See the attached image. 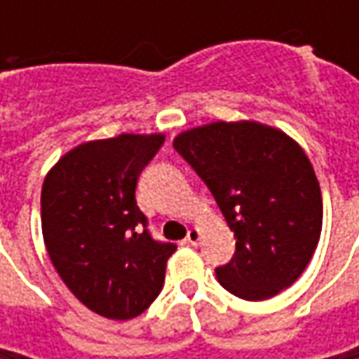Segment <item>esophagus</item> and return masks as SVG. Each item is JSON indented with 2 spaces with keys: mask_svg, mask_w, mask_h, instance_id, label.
Listing matches in <instances>:
<instances>
[{
  "mask_svg": "<svg viewBox=\"0 0 359 359\" xmlns=\"http://www.w3.org/2000/svg\"><path fill=\"white\" fill-rule=\"evenodd\" d=\"M201 238V231L198 228H191L187 229V236H186V241L189 243V245H198V241H200Z\"/></svg>",
  "mask_w": 359,
  "mask_h": 359,
  "instance_id": "34e87169",
  "label": "esophagus"
}]
</instances>
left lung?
<instances>
[{"label": "left lung", "mask_w": 359, "mask_h": 359, "mask_svg": "<svg viewBox=\"0 0 359 359\" xmlns=\"http://www.w3.org/2000/svg\"><path fill=\"white\" fill-rule=\"evenodd\" d=\"M173 149L212 191L236 238L215 276L229 294L259 302L302 276L322 233V191L310 159L283 131L215 121L184 131Z\"/></svg>", "instance_id": "obj_1"}]
</instances>
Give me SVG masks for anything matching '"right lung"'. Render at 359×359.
I'll list each match as a JSON object with an SVG mask.
<instances>
[{
  "label": "right lung",
  "mask_w": 359,
  "mask_h": 359,
  "mask_svg": "<svg viewBox=\"0 0 359 359\" xmlns=\"http://www.w3.org/2000/svg\"><path fill=\"white\" fill-rule=\"evenodd\" d=\"M161 133H121L67 151L41 187L49 259L72 294L109 320H131L159 296L175 243L154 240L135 187Z\"/></svg>",
  "instance_id": "obj_1"
}]
</instances>
